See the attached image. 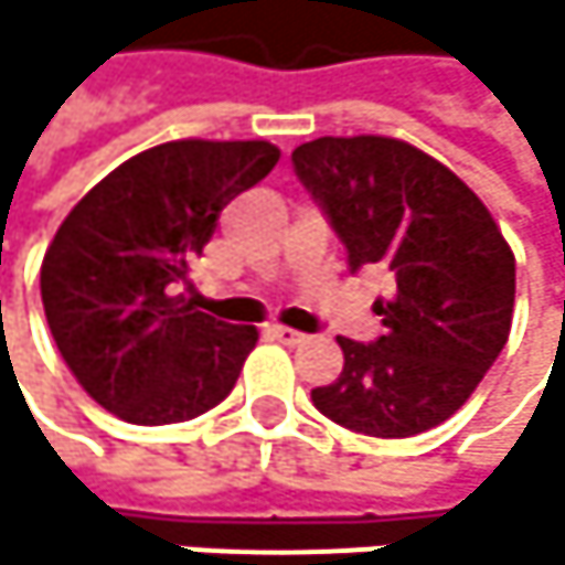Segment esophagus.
Returning a JSON list of instances; mask_svg holds the SVG:
<instances>
[{"instance_id": "1", "label": "esophagus", "mask_w": 565, "mask_h": 565, "mask_svg": "<svg viewBox=\"0 0 565 565\" xmlns=\"http://www.w3.org/2000/svg\"><path fill=\"white\" fill-rule=\"evenodd\" d=\"M277 342H285V345H301L305 342V335L301 332H295V329H288V324H270L267 329Z\"/></svg>"}]
</instances>
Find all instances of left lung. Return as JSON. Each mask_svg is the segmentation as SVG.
<instances>
[{
    "mask_svg": "<svg viewBox=\"0 0 565 565\" xmlns=\"http://www.w3.org/2000/svg\"><path fill=\"white\" fill-rule=\"evenodd\" d=\"M349 267L383 264V335H339L345 365L311 390L324 417L365 437H414L461 409L509 342L515 254L488 206L427 151L383 135L315 138L291 151Z\"/></svg>",
    "mask_w": 565,
    "mask_h": 565,
    "instance_id": "left-lung-1",
    "label": "left lung"
}]
</instances>
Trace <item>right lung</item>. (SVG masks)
Here are the masks:
<instances>
[{
  "label": "right lung",
  "instance_id": "1",
  "mask_svg": "<svg viewBox=\"0 0 565 565\" xmlns=\"http://www.w3.org/2000/svg\"><path fill=\"white\" fill-rule=\"evenodd\" d=\"M277 159L270 141H166L104 175L60 223L40 295L53 342L94 403L162 427L226 399L257 329L216 321L179 291L223 206Z\"/></svg>",
  "mask_w": 565,
  "mask_h": 565
}]
</instances>
